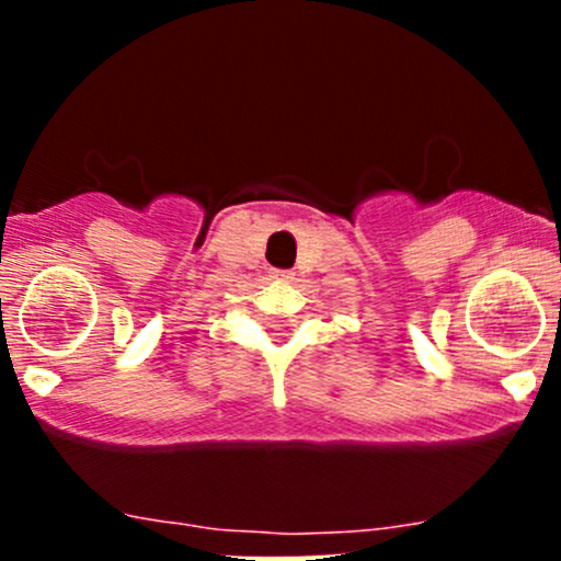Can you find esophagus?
<instances>
[{
    "label": "esophagus",
    "instance_id": "1",
    "mask_svg": "<svg viewBox=\"0 0 561 561\" xmlns=\"http://www.w3.org/2000/svg\"><path fill=\"white\" fill-rule=\"evenodd\" d=\"M272 279H276V282H293L295 274L293 272H285V268H274Z\"/></svg>",
    "mask_w": 561,
    "mask_h": 561
}]
</instances>
